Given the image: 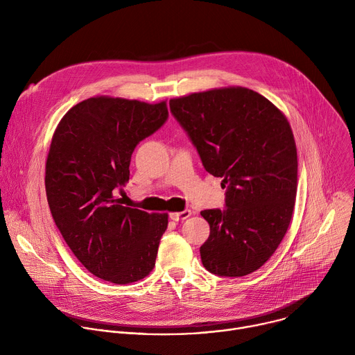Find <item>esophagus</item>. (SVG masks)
Instances as JSON below:
<instances>
[{
  "instance_id": "obj_1",
  "label": "esophagus",
  "mask_w": 355,
  "mask_h": 355,
  "mask_svg": "<svg viewBox=\"0 0 355 355\" xmlns=\"http://www.w3.org/2000/svg\"><path fill=\"white\" fill-rule=\"evenodd\" d=\"M192 215V212L189 209H185L182 212H173L170 214V219L174 220V222H178V220H184L187 218H189Z\"/></svg>"
}]
</instances>
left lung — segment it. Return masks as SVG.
<instances>
[{"instance_id": "left-lung-1", "label": "left lung", "mask_w": 355, "mask_h": 355, "mask_svg": "<svg viewBox=\"0 0 355 355\" xmlns=\"http://www.w3.org/2000/svg\"><path fill=\"white\" fill-rule=\"evenodd\" d=\"M170 111L226 188V209L200 212L211 227L202 264L219 277L254 272L278 248L295 207L297 156L288 119L244 87L173 98Z\"/></svg>"}]
</instances>
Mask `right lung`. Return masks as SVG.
Here are the masks:
<instances>
[{
	"instance_id": "right-lung-1",
	"label": "right lung",
	"mask_w": 355,
	"mask_h": 355,
	"mask_svg": "<svg viewBox=\"0 0 355 355\" xmlns=\"http://www.w3.org/2000/svg\"><path fill=\"white\" fill-rule=\"evenodd\" d=\"M168 118L166 101L94 96L58 125L46 160V195L58 229L95 277L125 285L155 268L167 214L123 207L135 147Z\"/></svg>"
}]
</instances>
